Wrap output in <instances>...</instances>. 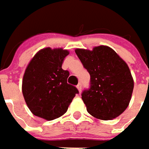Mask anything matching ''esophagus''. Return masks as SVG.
<instances>
[{"mask_svg": "<svg viewBox=\"0 0 149 149\" xmlns=\"http://www.w3.org/2000/svg\"><path fill=\"white\" fill-rule=\"evenodd\" d=\"M81 87H82V85H81V84H79L77 85V89L79 90V92L80 93L81 92Z\"/></svg>", "mask_w": 149, "mask_h": 149, "instance_id": "1", "label": "esophagus"}]
</instances>
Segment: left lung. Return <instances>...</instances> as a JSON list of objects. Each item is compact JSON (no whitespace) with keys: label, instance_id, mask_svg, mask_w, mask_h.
<instances>
[{"label":"left lung","instance_id":"obj_1","mask_svg":"<svg viewBox=\"0 0 149 149\" xmlns=\"http://www.w3.org/2000/svg\"><path fill=\"white\" fill-rule=\"evenodd\" d=\"M75 53L90 74V89L82 93L88 113L101 120L119 116L128 108L134 86L127 63L106 45L76 49Z\"/></svg>","mask_w":149,"mask_h":149}]
</instances>
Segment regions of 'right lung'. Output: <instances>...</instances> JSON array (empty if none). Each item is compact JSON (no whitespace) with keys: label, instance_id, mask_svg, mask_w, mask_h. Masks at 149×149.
<instances>
[{"label":"right lung","instance_id":"add662e5","mask_svg":"<svg viewBox=\"0 0 149 149\" xmlns=\"http://www.w3.org/2000/svg\"><path fill=\"white\" fill-rule=\"evenodd\" d=\"M69 54L67 49L47 47L39 50L28 64L22 79V94L34 115L48 121L60 118L79 93L67 83L69 71L62 69Z\"/></svg>","mask_w":149,"mask_h":149}]
</instances>
